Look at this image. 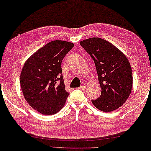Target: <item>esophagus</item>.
<instances>
[{
	"label": "esophagus",
	"instance_id": "1",
	"mask_svg": "<svg viewBox=\"0 0 151 151\" xmlns=\"http://www.w3.org/2000/svg\"><path fill=\"white\" fill-rule=\"evenodd\" d=\"M79 89H81V90H84V89H86V86H81L80 87V88H79Z\"/></svg>",
	"mask_w": 151,
	"mask_h": 151
}]
</instances>
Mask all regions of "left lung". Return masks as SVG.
Here are the masks:
<instances>
[{
	"mask_svg": "<svg viewBox=\"0 0 151 151\" xmlns=\"http://www.w3.org/2000/svg\"><path fill=\"white\" fill-rule=\"evenodd\" d=\"M80 44L95 62L101 86L99 98L91 100L97 109L111 112L120 107L131 93L133 73L123 53L105 40L91 38Z\"/></svg>",
	"mask_w": 151,
	"mask_h": 151,
	"instance_id": "1",
	"label": "left lung"
}]
</instances>
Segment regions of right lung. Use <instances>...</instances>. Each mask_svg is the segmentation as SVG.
Listing matches in <instances>:
<instances>
[{
	"label": "right lung",
	"mask_w": 151,
	"mask_h": 151,
	"mask_svg": "<svg viewBox=\"0 0 151 151\" xmlns=\"http://www.w3.org/2000/svg\"><path fill=\"white\" fill-rule=\"evenodd\" d=\"M74 46L71 42L54 40L26 61L20 86L28 104L43 115H54L64 106L69 93L62 75V61Z\"/></svg>",
	"instance_id": "obj_1"
}]
</instances>
